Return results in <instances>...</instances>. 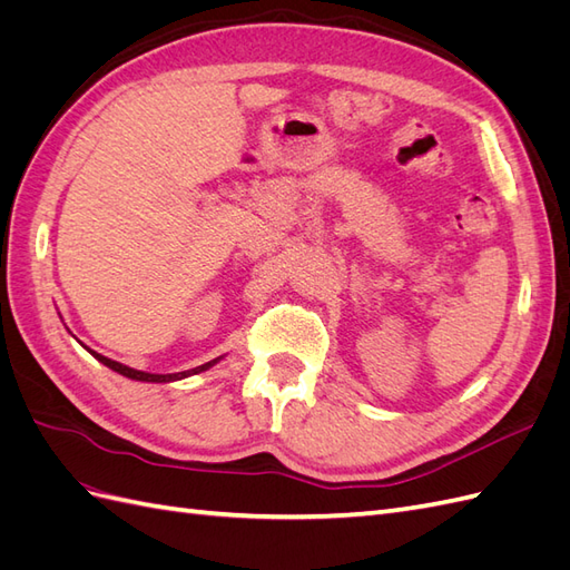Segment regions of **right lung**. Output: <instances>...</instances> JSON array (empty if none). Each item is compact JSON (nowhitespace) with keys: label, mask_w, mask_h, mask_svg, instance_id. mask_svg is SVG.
I'll list each match as a JSON object with an SVG mask.
<instances>
[{"label":"right lung","mask_w":570,"mask_h":570,"mask_svg":"<svg viewBox=\"0 0 570 570\" xmlns=\"http://www.w3.org/2000/svg\"><path fill=\"white\" fill-rule=\"evenodd\" d=\"M88 352L99 361V364H105L107 368H111V371H116V373H120V375L130 377V381H140V383H176V381H185V377H189V375H197V373L209 371L212 366H216L218 361L223 358V356L212 358V361H206V364H202V366H195V368H189V371H180V373H147V371H137V368L118 364V361L101 356V354H97V352H92V350H88Z\"/></svg>","instance_id":"add662e5"}]
</instances>
